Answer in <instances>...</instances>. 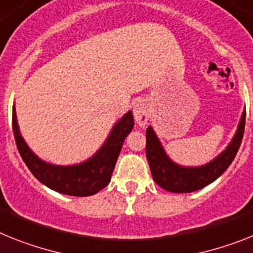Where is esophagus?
Masks as SVG:
<instances>
[{
  "label": "esophagus",
  "mask_w": 253,
  "mask_h": 253,
  "mask_svg": "<svg viewBox=\"0 0 253 253\" xmlns=\"http://www.w3.org/2000/svg\"><path fill=\"white\" fill-rule=\"evenodd\" d=\"M133 117H135V121H136L139 126H145L150 117L149 105H148L146 101L140 100L133 105Z\"/></svg>",
  "instance_id": "esophagus-1"
}]
</instances>
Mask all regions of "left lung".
<instances>
[{"mask_svg":"<svg viewBox=\"0 0 253 253\" xmlns=\"http://www.w3.org/2000/svg\"><path fill=\"white\" fill-rule=\"evenodd\" d=\"M246 125V110L231 143L212 162L201 167H181L167 157L152 127L146 128V159L153 180L161 188L172 193H192L205 188L221 176L233 162L242 144Z\"/></svg>","mask_w":253,"mask_h":253,"instance_id":"left-lung-1","label":"left lung"}]
</instances>
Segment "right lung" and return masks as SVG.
Instances as JSON below:
<instances>
[{"label":"right lung","mask_w":253,"mask_h":253,"mask_svg":"<svg viewBox=\"0 0 253 253\" xmlns=\"http://www.w3.org/2000/svg\"><path fill=\"white\" fill-rule=\"evenodd\" d=\"M133 128L132 112L116 123L100 150L86 162L74 166H55L38 158L19 132L15 108H12V131L23 161L33 176L50 189L61 194L87 197L96 194L109 184L123 141Z\"/></svg>","instance_id":"obj_1"}]
</instances>
